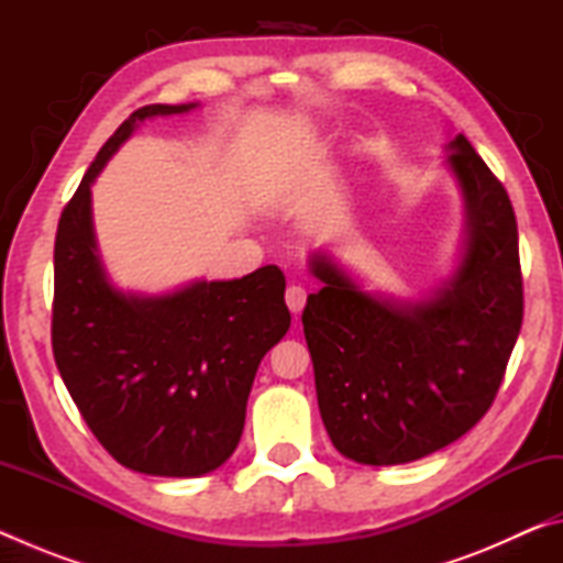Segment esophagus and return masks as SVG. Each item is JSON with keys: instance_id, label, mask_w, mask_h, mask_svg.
I'll use <instances>...</instances> for the list:
<instances>
[{"instance_id": "34e87169", "label": "esophagus", "mask_w": 563, "mask_h": 563, "mask_svg": "<svg viewBox=\"0 0 563 563\" xmlns=\"http://www.w3.org/2000/svg\"><path fill=\"white\" fill-rule=\"evenodd\" d=\"M305 300H308V292H305V288H300V285H290V288L285 290V302H288L292 316H300L305 308Z\"/></svg>"}]
</instances>
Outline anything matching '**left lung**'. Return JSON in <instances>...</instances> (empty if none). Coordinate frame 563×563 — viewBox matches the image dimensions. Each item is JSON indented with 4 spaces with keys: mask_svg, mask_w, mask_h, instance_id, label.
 Segmentation results:
<instances>
[{
    "mask_svg": "<svg viewBox=\"0 0 563 563\" xmlns=\"http://www.w3.org/2000/svg\"><path fill=\"white\" fill-rule=\"evenodd\" d=\"M446 168L466 213L454 275L422 300L369 292L325 253L310 258L322 288L302 330L320 417L352 462L422 460L487 415L523 318L519 233L507 190L462 133Z\"/></svg>",
    "mask_w": 563,
    "mask_h": 563,
    "instance_id": "obj_1",
    "label": "left lung"
}]
</instances>
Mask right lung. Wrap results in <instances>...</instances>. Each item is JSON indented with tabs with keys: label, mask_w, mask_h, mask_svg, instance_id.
Here are the masks:
<instances>
[{
	"label": "right lung",
	"mask_w": 563,
	"mask_h": 563,
	"mask_svg": "<svg viewBox=\"0 0 563 563\" xmlns=\"http://www.w3.org/2000/svg\"><path fill=\"white\" fill-rule=\"evenodd\" d=\"M196 107L133 111L64 206L54 243L56 367L103 450L154 476H201L235 452L261 360L290 328L278 265L164 295L123 292L103 268L93 178L141 121Z\"/></svg>",
	"instance_id": "1"
}]
</instances>
